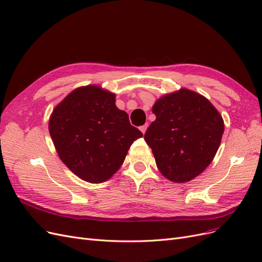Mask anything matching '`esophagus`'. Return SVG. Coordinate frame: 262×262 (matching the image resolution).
<instances>
[{"instance_id":"1","label":"esophagus","mask_w":262,"mask_h":262,"mask_svg":"<svg viewBox=\"0 0 262 262\" xmlns=\"http://www.w3.org/2000/svg\"><path fill=\"white\" fill-rule=\"evenodd\" d=\"M147 128H148V125H147V124H145V125H142V126H140V127H139V129L141 130V133H142V134H145V133H146Z\"/></svg>"}]
</instances>
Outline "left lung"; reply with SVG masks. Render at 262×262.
Masks as SVG:
<instances>
[{"mask_svg": "<svg viewBox=\"0 0 262 262\" xmlns=\"http://www.w3.org/2000/svg\"><path fill=\"white\" fill-rule=\"evenodd\" d=\"M156 121L145 134L161 174L186 183L204 172L220 147L224 122L210 101L182 88L156 101Z\"/></svg>", "mask_w": 262, "mask_h": 262, "instance_id": "1", "label": "left lung"}]
</instances>
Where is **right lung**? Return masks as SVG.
I'll list each match as a JSON object with an SVG mask.
<instances>
[{"instance_id":"obj_1","label":"right lung","mask_w":262,"mask_h":262,"mask_svg":"<svg viewBox=\"0 0 262 262\" xmlns=\"http://www.w3.org/2000/svg\"><path fill=\"white\" fill-rule=\"evenodd\" d=\"M49 132L63 163L79 179L99 184L111 179L142 133L115 105V95L100 86L79 87L50 116Z\"/></svg>"}]
</instances>
